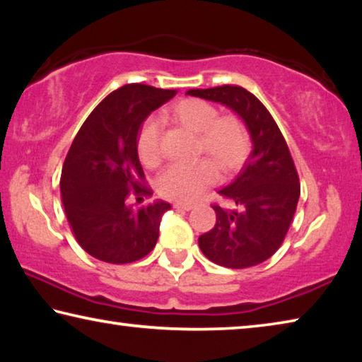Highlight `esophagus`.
<instances>
[{
	"label": "esophagus",
	"mask_w": 362,
	"mask_h": 362,
	"mask_svg": "<svg viewBox=\"0 0 362 362\" xmlns=\"http://www.w3.org/2000/svg\"><path fill=\"white\" fill-rule=\"evenodd\" d=\"M174 207H177V209L189 211V209H193V207H194V203H189V201H175Z\"/></svg>",
	"instance_id": "esophagus-1"
}]
</instances>
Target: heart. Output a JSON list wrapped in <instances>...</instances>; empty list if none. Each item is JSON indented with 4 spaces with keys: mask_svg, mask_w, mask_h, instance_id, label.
<instances>
[{
    "mask_svg": "<svg viewBox=\"0 0 362 362\" xmlns=\"http://www.w3.org/2000/svg\"><path fill=\"white\" fill-rule=\"evenodd\" d=\"M174 115L182 124L201 134V150L206 151L222 170L240 168L250 150V134L240 116H220L214 103L203 99H183L175 103ZM161 121L158 116L145 118L137 134V153L142 163L155 164L161 156L159 146ZM216 164L203 158L198 161H174L168 164L158 177L163 193L175 198H193L214 182L217 175Z\"/></svg>",
    "mask_w": 362,
    "mask_h": 362,
    "instance_id": "heart-1",
    "label": "heart"
}]
</instances>
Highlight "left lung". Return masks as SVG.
Returning a JSON list of instances; mask_svg holds the SVG:
<instances>
[{
	"instance_id": "obj_1",
	"label": "left lung",
	"mask_w": 362,
	"mask_h": 362,
	"mask_svg": "<svg viewBox=\"0 0 362 362\" xmlns=\"http://www.w3.org/2000/svg\"><path fill=\"white\" fill-rule=\"evenodd\" d=\"M187 94L235 110L254 145L236 179L218 189L225 204H212L217 222L199 236V247L226 268L259 265L283 244L297 211L300 180L289 146L265 105L244 88L225 84Z\"/></svg>"
}]
</instances>
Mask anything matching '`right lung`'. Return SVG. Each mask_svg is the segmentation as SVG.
Segmentation results:
<instances>
[{
    "label": "right lung",
    "mask_w": 362,
    "mask_h": 362,
    "mask_svg": "<svg viewBox=\"0 0 362 362\" xmlns=\"http://www.w3.org/2000/svg\"><path fill=\"white\" fill-rule=\"evenodd\" d=\"M174 95L146 84L121 86L93 110L66 153L60 175L65 216L79 246L95 259L122 265L156 246L170 204H144L153 192L139 161L137 134L146 116Z\"/></svg>",
    "instance_id": "obj_1"
}]
</instances>
